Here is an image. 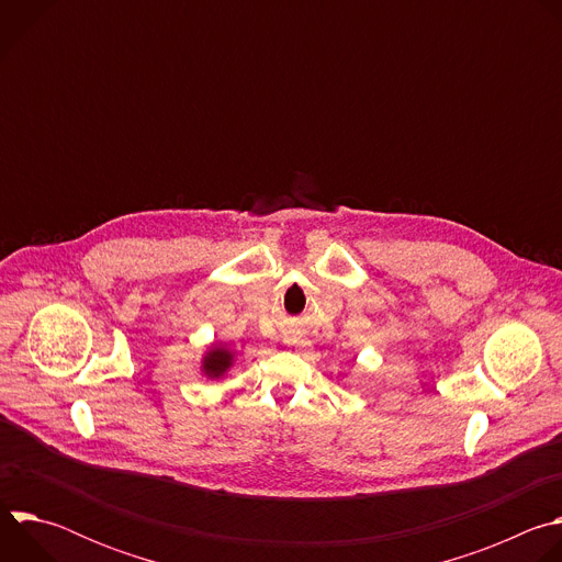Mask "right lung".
<instances>
[{
    "label": "right lung",
    "mask_w": 562,
    "mask_h": 562,
    "mask_svg": "<svg viewBox=\"0 0 562 562\" xmlns=\"http://www.w3.org/2000/svg\"><path fill=\"white\" fill-rule=\"evenodd\" d=\"M228 364H231V353L224 351V349H213V351H209V356L204 358V371H206V375H211V378L222 375V373L228 369Z\"/></svg>",
    "instance_id": "obj_1"
}]
</instances>
